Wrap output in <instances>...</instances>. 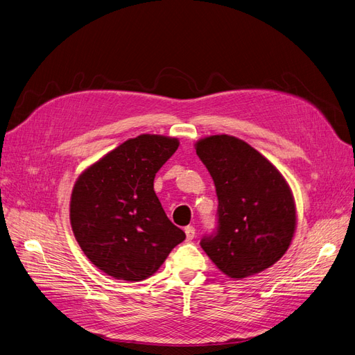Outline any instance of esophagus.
Wrapping results in <instances>:
<instances>
[{
	"mask_svg": "<svg viewBox=\"0 0 355 355\" xmlns=\"http://www.w3.org/2000/svg\"><path fill=\"white\" fill-rule=\"evenodd\" d=\"M184 232H186L187 241H193V239H194V235H196L194 226H186V229H184Z\"/></svg>",
	"mask_w": 355,
	"mask_h": 355,
	"instance_id": "esophagus-1",
	"label": "esophagus"
}]
</instances>
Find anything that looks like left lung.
Segmentation results:
<instances>
[{
	"mask_svg": "<svg viewBox=\"0 0 355 355\" xmlns=\"http://www.w3.org/2000/svg\"><path fill=\"white\" fill-rule=\"evenodd\" d=\"M218 194V232L200 242L234 280L274 266L291 243L297 216L288 182L264 155L229 135L196 142Z\"/></svg>",
	"mask_w": 355,
	"mask_h": 355,
	"instance_id": "8db88e82",
	"label": "left lung"
}]
</instances>
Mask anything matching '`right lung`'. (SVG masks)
Returning a JSON list of instances; mask_svg holds the SVG:
<instances>
[{"label": "right lung", "instance_id": "right-lung-1", "mask_svg": "<svg viewBox=\"0 0 355 355\" xmlns=\"http://www.w3.org/2000/svg\"><path fill=\"white\" fill-rule=\"evenodd\" d=\"M178 145L177 137L139 135L91 164L73 184V236L91 263L113 279H148L186 239L153 190L155 174Z\"/></svg>", "mask_w": 355, "mask_h": 355}]
</instances>
